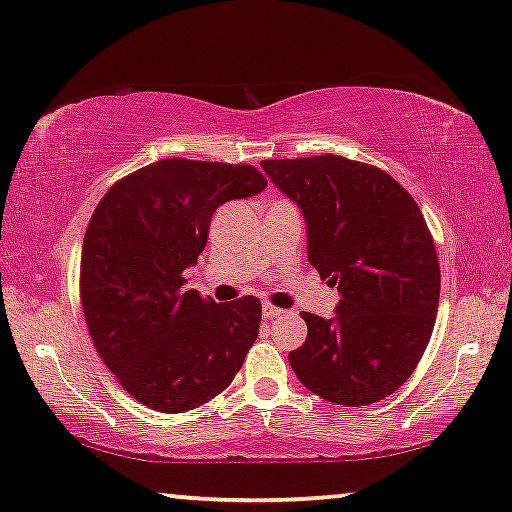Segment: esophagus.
<instances>
[{
    "label": "esophagus",
    "mask_w": 512,
    "mask_h": 512,
    "mask_svg": "<svg viewBox=\"0 0 512 512\" xmlns=\"http://www.w3.org/2000/svg\"><path fill=\"white\" fill-rule=\"evenodd\" d=\"M284 310H279V307H272V305H263V317L265 319H277L282 317Z\"/></svg>",
    "instance_id": "34e87169"
}]
</instances>
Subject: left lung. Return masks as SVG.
<instances>
[{
  "label": "left lung",
  "mask_w": 512,
  "mask_h": 512,
  "mask_svg": "<svg viewBox=\"0 0 512 512\" xmlns=\"http://www.w3.org/2000/svg\"><path fill=\"white\" fill-rule=\"evenodd\" d=\"M307 228V261L338 286L331 319L303 312L298 380L328 403L359 408L394 394L429 345L440 298L431 233L410 193L342 156L263 160Z\"/></svg>",
  "instance_id": "1"
}]
</instances>
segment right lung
<instances>
[{
	"label": "right lung",
	"instance_id": "obj_1",
	"mask_svg": "<svg viewBox=\"0 0 512 512\" xmlns=\"http://www.w3.org/2000/svg\"><path fill=\"white\" fill-rule=\"evenodd\" d=\"M268 181L251 165L167 158L118 181L83 237L81 303L93 345L146 408L186 412L233 382L258 338L261 300L214 303L186 291L209 223Z\"/></svg>",
	"mask_w": 512,
	"mask_h": 512
}]
</instances>
